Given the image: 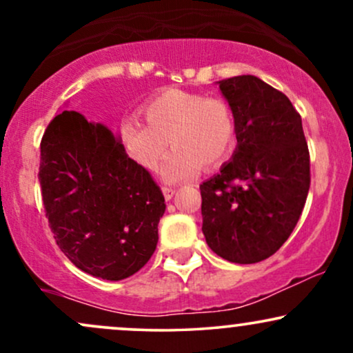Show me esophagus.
I'll use <instances>...</instances> for the list:
<instances>
[{
  "instance_id": "obj_1",
  "label": "esophagus",
  "mask_w": 353,
  "mask_h": 353,
  "mask_svg": "<svg viewBox=\"0 0 353 353\" xmlns=\"http://www.w3.org/2000/svg\"><path fill=\"white\" fill-rule=\"evenodd\" d=\"M163 194H164L165 201H171L172 197H174V194H176V189H172V188H163Z\"/></svg>"
}]
</instances>
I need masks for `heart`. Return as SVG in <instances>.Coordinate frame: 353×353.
Here are the masks:
<instances>
[{
	"label": "heart",
	"mask_w": 353,
	"mask_h": 353,
	"mask_svg": "<svg viewBox=\"0 0 353 353\" xmlns=\"http://www.w3.org/2000/svg\"><path fill=\"white\" fill-rule=\"evenodd\" d=\"M143 114L145 123L136 117L121 121L119 143L148 171H157L171 144L174 151L163 168L168 182L189 179L199 168H219L236 148L237 121L225 99L168 89L145 101Z\"/></svg>",
	"instance_id": "heart-1"
}]
</instances>
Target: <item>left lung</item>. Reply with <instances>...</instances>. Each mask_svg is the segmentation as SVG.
Here are the masks:
<instances>
[{
	"label": "left lung",
	"mask_w": 353,
	"mask_h": 353,
	"mask_svg": "<svg viewBox=\"0 0 353 353\" xmlns=\"http://www.w3.org/2000/svg\"><path fill=\"white\" fill-rule=\"evenodd\" d=\"M237 121V148L221 172L201 184L202 232L210 249L255 264L289 239L310 188L302 117L289 98L255 76L219 81Z\"/></svg>",
	"instance_id": "8db88e82"
}]
</instances>
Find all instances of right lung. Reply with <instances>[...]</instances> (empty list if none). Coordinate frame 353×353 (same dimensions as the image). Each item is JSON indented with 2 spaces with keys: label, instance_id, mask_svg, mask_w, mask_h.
I'll return each instance as SVG.
<instances>
[{
  "label": "right lung",
  "instance_id": "1",
  "mask_svg": "<svg viewBox=\"0 0 353 353\" xmlns=\"http://www.w3.org/2000/svg\"><path fill=\"white\" fill-rule=\"evenodd\" d=\"M43 204L56 244L78 269L123 281L157 245L164 196L104 124L63 111L44 131Z\"/></svg>",
  "mask_w": 353,
  "mask_h": 353
}]
</instances>
